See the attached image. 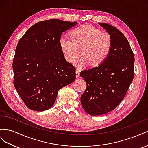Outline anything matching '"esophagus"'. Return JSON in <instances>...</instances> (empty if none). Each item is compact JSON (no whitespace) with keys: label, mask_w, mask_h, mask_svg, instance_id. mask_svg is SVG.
I'll return each instance as SVG.
<instances>
[{"label":"esophagus","mask_w":148,"mask_h":148,"mask_svg":"<svg viewBox=\"0 0 148 148\" xmlns=\"http://www.w3.org/2000/svg\"><path fill=\"white\" fill-rule=\"evenodd\" d=\"M80 77V71L79 70L76 71V77L79 78Z\"/></svg>","instance_id":"1"}]
</instances>
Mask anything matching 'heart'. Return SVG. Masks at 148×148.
I'll return each mask as SVG.
<instances>
[{"instance_id":"obj_1","label":"heart","mask_w":148,"mask_h":148,"mask_svg":"<svg viewBox=\"0 0 148 148\" xmlns=\"http://www.w3.org/2000/svg\"><path fill=\"white\" fill-rule=\"evenodd\" d=\"M71 39L63 35L60 38V48L66 60L73 62L80 52L82 55L75 62L79 67L89 63L98 66L107 60L112 48V38L109 33L102 32L91 25H85L73 29Z\"/></svg>"}]
</instances>
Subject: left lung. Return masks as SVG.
<instances>
[{
  "label": "left lung",
  "instance_id": "8db88e82",
  "mask_svg": "<svg viewBox=\"0 0 148 148\" xmlns=\"http://www.w3.org/2000/svg\"><path fill=\"white\" fill-rule=\"evenodd\" d=\"M99 25L111 35L113 45L102 64L80 73L87 84L81 97V105L92 116L113 110L125 97L134 77V57L127 39L112 25Z\"/></svg>",
  "mask_w": 148,
  "mask_h": 148
}]
</instances>
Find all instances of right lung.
I'll return each instance as SVG.
<instances>
[{"label":"right lung","instance_id":"1","mask_svg":"<svg viewBox=\"0 0 148 148\" xmlns=\"http://www.w3.org/2000/svg\"><path fill=\"white\" fill-rule=\"evenodd\" d=\"M77 24L58 19L42 21L29 28L18 41L12 64L14 84L32 110L50 108L58 90L74 81L75 68L66 60L60 40L62 33Z\"/></svg>","mask_w":148,"mask_h":148}]
</instances>
